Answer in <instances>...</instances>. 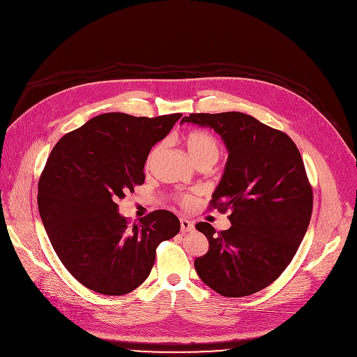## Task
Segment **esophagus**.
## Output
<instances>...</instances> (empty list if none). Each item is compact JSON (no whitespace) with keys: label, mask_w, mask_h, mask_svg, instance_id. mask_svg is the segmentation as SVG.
<instances>
[{"label":"esophagus","mask_w":357,"mask_h":357,"mask_svg":"<svg viewBox=\"0 0 357 357\" xmlns=\"http://www.w3.org/2000/svg\"><path fill=\"white\" fill-rule=\"evenodd\" d=\"M180 227H181V232H192L194 231V224L185 218H180Z\"/></svg>","instance_id":"34e87169"}]
</instances>
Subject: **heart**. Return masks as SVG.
Segmentation results:
<instances>
[{
  "mask_svg": "<svg viewBox=\"0 0 357 357\" xmlns=\"http://www.w3.org/2000/svg\"><path fill=\"white\" fill-rule=\"evenodd\" d=\"M184 145L190 159L198 166L202 163L213 165L220 155V145L217 139L208 132L204 130H191L184 136ZM153 153L149 160H152ZM194 202L191 195H184L181 198V204L184 206H190Z\"/></svg>",
  "mask_w": 357,
  "mask_h": 357,
  "instance_id": "obj_1",
  "label": "heart"
}]
</instances>
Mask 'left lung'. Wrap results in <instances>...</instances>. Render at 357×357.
I'll list each match as a JSON object with an SVG mask.
<instances>
[{
	"label": "left lung",
	"instance_id": "1",
	"mask_svg": "<svg viewBox=\"0 0 357 357\" xmlns=\"http://www.w3.org/2000/svg\"><path fill=\"white\" fill-rule=\"evenodd\" d=\"M184 122L213 129L228 151L211 202L231 211L232 227L195 225L209 243L195 270L224 297L255 294L286 270L310 225L312 188L300 151L286 133L243 112L190 114Z\"/></svg>",
	"mask_w": 357,
	"mask_h": 357
}]
</instances>
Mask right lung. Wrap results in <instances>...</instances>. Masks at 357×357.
I'll list each match as a JSON object with an SVG mask.
<instances>
[{"label":"right lung","instance_id":"obj_1","mask_svg":"<svg viewBox=\"0 0 357 357\" xmlns=\"http://www.w3.org/2000/svg\"><path fill=\"white\" fill-rule=\"evenodd\" d=\"M180 118L107 112L53 148L38 185L39 213L60 261L84 287L133 291L151 274L159 243L178 234L173 212L153 211L129 227L116 202L144 184L151 149Z\"/></svg>","mask_w":357,"mask_h":357}]
</instances>
